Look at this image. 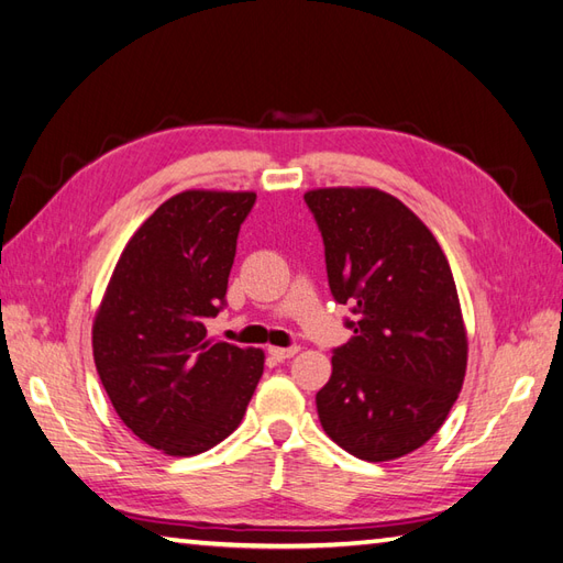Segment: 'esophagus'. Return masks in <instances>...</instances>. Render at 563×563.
<instances>
[{
	"label": "esophagus",
	"instance_id": "obj_1",
	"mask_svg": "<svg viewBox=\"0 0 563 563\" xmlns=\"http://www.w3.org/2000/svg\"><path fill=\"white\" fill-rule=\"evenodd\" d=\"M299 352V347H268V355L276 360V362H285V360H292Z\"/></svg>",
	"mask_w": 563,
	"mask_h": 563
}]
</instances>
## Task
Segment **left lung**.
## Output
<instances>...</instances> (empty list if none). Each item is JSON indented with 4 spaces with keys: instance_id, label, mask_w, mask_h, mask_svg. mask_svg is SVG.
I'll return each mask as SVG.
<instances>
[{
    "instance_id": "8db88e82",
    "label": "left lung",
    "mask_w": 563,
    "mask_h": 563,
    "mask_svg": "<svg viewBox=\"0 0 563 563\" xmlns=\"http://www.w3.org/2000/svg\"><path fill=\"white\" fill-rule=\"evenodd\" d=\"M305 201L335 302L357 313L317 394L321 427L355 459H402L437 434L463 388L467 331L451 266L424 222L382 189H311Z\"/></svg>"
}]
</instances>
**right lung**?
Wrapping results in <instances>:
<instances>
[{"instance_id":"add662e5","label":"right lung","mask_w":563,"mask_h":563,"mask_svg":"<svg viewBox=\"0 0 563 563\" xmlns=\"http://www.w3.org/2000/svg\"><path fill=\"white\" fill-rule=\"evenodd\" d=\"M254 191L169 196L126 242L93 319V360L114 412L167 455H196L240 427L264 350L216 343Z\"/></svg>"}]
</instances>
